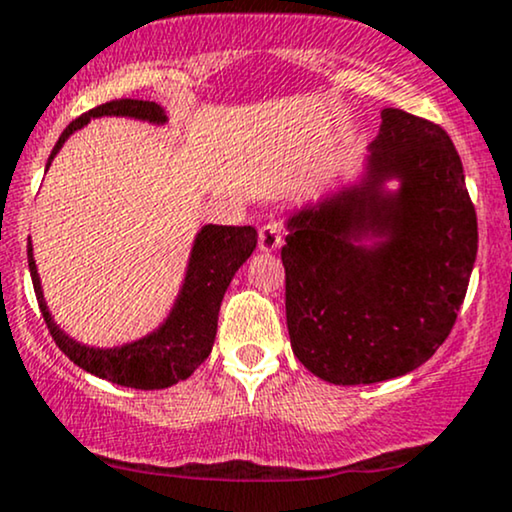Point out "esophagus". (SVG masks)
<instances>
[{
  "label": "esophagus",
  "mask_w": 512,
  "mask_h": 512,
  "mask_svg": "<svg viewBox=\"0 0 512 512\" xmlns=\"http://www.w3.org/2000/svg\"><path fill=\"white\" fill-rule=\"evenodd\" d=\"M257 243H260V250L262 252H274L281 248L283 243V234L281 229L274 222H267L260 226V238H257Z\"/></svg>",
  "instance_id": "esophagus-1"
}]
</instances>
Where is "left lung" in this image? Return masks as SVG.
<instances>
[{
  "instance_id": "left-lung-1",
  "label": "left lung",
  "mask_w": 512,
  "mask_h": 512,
  "mask_svg": "<svg viewBox=\"0 0 512 512\" xmlns=\"http://www.w3.org/2000/svg\"><path fill=\"white\" fill-rule=\"evenodd\" d=\"M380 118L359 181L295 210L281 250L290 345L333 385L425 364L454 328L477 257V215L449 134L399 108ZM392 178L397 192L384 189Z\"/></svg>"
}]
</instances>
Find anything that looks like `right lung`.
<instances>
[{"label": "right lung", "mask_w": 512, "mask_h": 512, "mask_svg": "<svg viewBox=\"0 0 512 512\" xmlns=\"http://www.w3.org/2000/svg\"><path fill=\"white\" fill-rule=\"evenodd\" d=\"M106 115L134 118L151 122V125H165L167 122L165 108H160L155 101H108L80 115L63 129L47 160V170L70 134L82 129L92 118H106ZM255 245L257 231L252 226L205 224L193 241L184 283H181V290L167 319L153 333L134 342H125L120 347H89L61 331V326H56L54 316L49 312L47 300H44L30 241L28 267L51 338L73 364L96 375V378L111 380L115 385L134 387V390H163V387L177 385L179 380L189 378L210 357L212 342L217 335L219 307H222L226 288H229L236 271L243 267V262L252 255Z\"/></svg>", "instance_id": "right-lung-1"}]
</instances>
